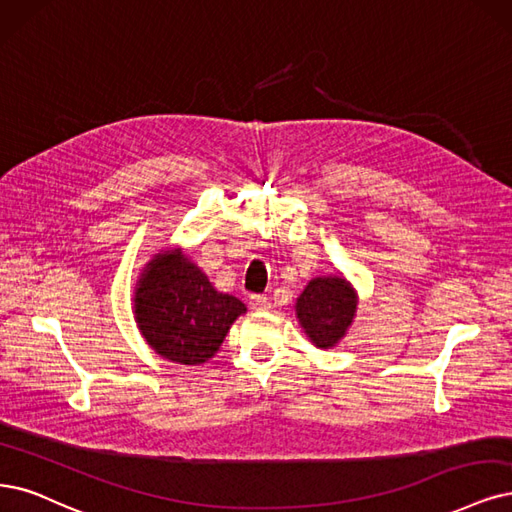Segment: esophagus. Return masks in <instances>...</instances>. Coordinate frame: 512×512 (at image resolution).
Here are the masks:
<instances>
[{
	"label": "esophagus",
	"instance_id": "34e87169",
	"mask_svg": "<svg viewBox=\"0 0 512 512\" xmlns=\"http://www.w3.org/2000/svg\"><path fill=\"white\" fill-rule=\"evenodd\" d=\"M249 306H251V310H257V312L268 310L270 308V299L266 295H251L249 297Z\"/></svg>",
	"mask_w": 512,
	"mask_h": 512
}]
</instances>
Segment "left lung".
Wrapping results in <instances>:
<instances>
[{
    "label": "left lung",
    "mask_w": 512,
    "mask_h": 512,
    "mask_svg": "<svg viewBox=\"0 0 512 512\" xmlns=\"http://www.w3.org/2000/svg\"><path fill=\"white\" fill-rule=\"evenodd\" d=\"M356 291L344 276H318L297 297L299 325L316 348H333L352 325Z\"/></svg>",
    "instance_id": "left-lung-1"
}]
</instances>
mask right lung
Masks as SVG:
<instances>
[{"mask_svg": "<svg viewBox=\"0 0 512 512\" xmlns=\"http://www.w3.org/2000/svg\"><path fill=\"white\" fill-rule=\"evenodd\" d=\"M246 306L219 293L181 249L151 259L135 289V320L145 342L162 358L202 365L223 344Z\"/></svg>", "mask_w": 512, "mask_h": 512, "instance_id": "right-lung-1", "label": "right lung"}]
</instances>
